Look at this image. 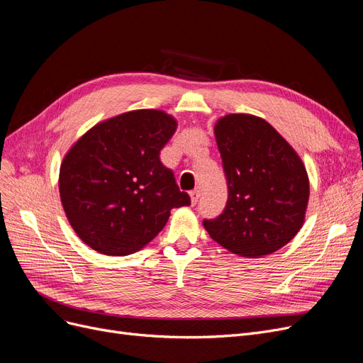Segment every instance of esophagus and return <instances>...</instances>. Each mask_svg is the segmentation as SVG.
Instances as JSON below:
<instances>
[{"label":"esophagus","instance_id":"1","mask_svg":"<svg viewBox=\"0 0 363 363\" xmlns=\"http://www.w3.org/2000/svg\"><path fill=\"white\" fill-rule=\"evenodd\" d=\"M190 197H191V203L193 204H196L199 201V199H200V190H199V188H196V190H193L190 193Z\"/></svg>","mask_w":363,"mask_h":363}]
</instances>
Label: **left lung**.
I'll use <instances>...</instances> for the list:
<instances>
[{
    "mask_svg": "<svg viewBox=\"0 0 363 363\" xmlns=\"http://www.w3.org/2000/svg\"><path fill=\"white\" fill-rule=\"evenodd\" d=\"M213 132L228 200L224 212L203 225L235 255L273 254L304 224L310 194L306 166L286 139L257 116L220 117Z\"/></svg>",
    "mask_w": 363,
    "mask_h": 363,
    "instance_id": "obj_1",
    "label": "left lung"
}]
</instances>
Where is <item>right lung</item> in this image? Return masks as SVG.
I'll return each instance as SVG.
<instances>
[{"instance_id": "right-lung-1", "label": "right lung", "mask_w": 363, "mask_h": 363, "mask_svg": "<svg viewBox=\"0 0 363 363\" xmlns=\"http://www.w3.org/2000/svg\"><path fill=\"white\" fill-rule=\"evenodd\" d=\"M177 120L159 109H136L93 125L64 157L59 193L71 227L89 247L130 255L166 225L190 196L160 162Z\"/></svg>"}]
</instances>
